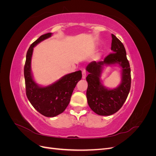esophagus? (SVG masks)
I'll list each match as a JSON object with an SVG mask.
<instances>
[{
    "label": "esophagus",
    "instance_id": "1",
    "mask_svg": "<svg viewBox=\"0 0 156 156\" xmlns=\"http://www.w3.org/2000/svg\"><path fill=\"white\" fill-rule=\"evenodd\" d=\"M82 75H83V79H85L86 76H87V72L85 71V69H83L82 71Z\"/></svg>",
    "mask_w": 156,
    "mask_h": 156
}]
</instances>
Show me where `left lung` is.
<instances>
[{
  "label": "left lung",
  "instance_id": "8db88e82",
  "mask_svg": "<svg viewBox=\"0 0 156 156\" xmlns=\"http://www.w3.org/2000/svg\"><path fill=\"white\" fill-rule=\"evenodd\" d=\"M112 36L111 50L103 61H92L87 66L88 75L87 98L89 107L96 114L109 116L116 112L122 107L128 96L131 88V69L123 44L114 35ZM119 64L122 67V81L114 89L102 86L99 77L103 65Z\"/></svg>",
  "mask_w": 156,
  "mask_h": 156
}]
</instances>
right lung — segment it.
<instances>
[{"instance_id":"add662e5","label":"right lung","mask_w":156,"mask_h":156,"mask_svg":"<svg viewBox=\"0 0 156 156\" xmlns=\"http://www.w3.org/2000/svg\"><path fill=\"white\" fill-rule=\"evenodd\" d=\"M51 33L41 35L30 45L27 53L24 66L26 94L32 105L40 114L54 117L64 111L70 101L77 83L82 78L81 71L64 75L51 85L41 87L33 80L31 73V58L33 48L40 42L51 37Z\"/></svg>"}]
</instances>
